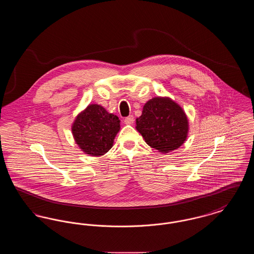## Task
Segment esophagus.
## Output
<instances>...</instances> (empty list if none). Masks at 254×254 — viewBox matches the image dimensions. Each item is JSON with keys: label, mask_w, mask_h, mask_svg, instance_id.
Segmentation results:
<instances>
[{"label": "esophagus", "mask_w": 254, "mask_h": 254, "mask_svg": "<svg viewBox=\"0 0 254 254\" xmlns=\"http://www.w3.org/2000/svg\"><path fill=\"white\" fill-rule=\"evenodd\" d=\"M124 122H125L126 125H132L133 122H134V117H133L132 115H130V116L125 118Z\"/></svg>", "instance_id": "1"}]
</instances>
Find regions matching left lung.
Instances as JSON below:
<instances>
[{"label": "left lung", "instance_id": "8db88e82", "mask_svg": "<svg viewBox=\"0 0 254 254\" xmlns=\"http://www.w3.org/2000/svg\"><path fill=\"white\" fill-rule=\"evenodd\" d=\"M136 129L145 143L159 152L169 153L179 148L189 133V120L181 107L169 97L147 101L142 115L136 119Z\"/></svg>", "mask_w": 254, "mask_h": 254}]
</instances>
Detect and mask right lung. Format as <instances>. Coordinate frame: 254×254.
<instances>
[{
  "label": "right lung",
  "instance_id": "obj_1",
  "mask_svg": "<svg viewBox=\"0 0 254 254\" xmlns=\"http://www.w3.org/2000/svg\"><path fill=\"white\" fill-rule=\"evenodd\" d=\"M71 129L82 151L91 156H102L112 147L120 130V120L103 107L93 104L77 115Z\"/></svg>",
  "mask_w": 254,
  "mask_h": 254
}]
</instances>
